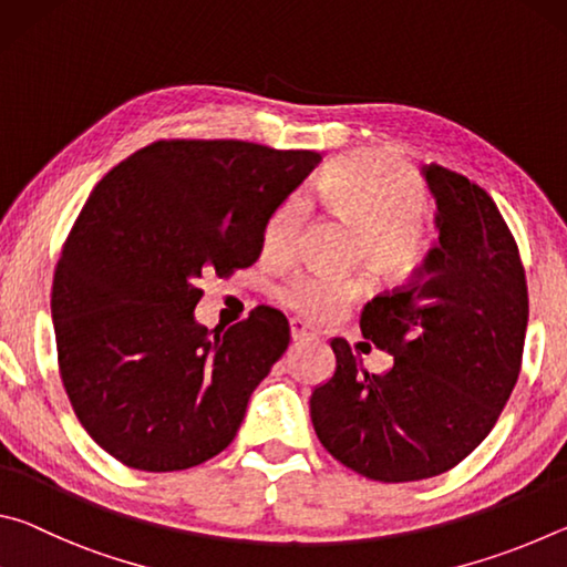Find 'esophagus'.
Here are the masks:
<instances>
[{"label": "esophagus", "instance_id": "1", "mask_svg": "<svg viewBox=\"0 0 567 567\" xmlns=\"http://www.w3.org/2000/svg\"><path fill=\"white\" fill-rule=\"evenodd\" d=\"M290 334L295 342H302V340H315V332L307 328L302 320H290Z\"/></svg>", "mask_w": 567, "mask_h": 567}]
</instances>
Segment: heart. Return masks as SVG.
Instances as JSON below:
<instances>
[{
  "label": "heart",
  "mask_w": 567,
  "mask_h": 567,
  "mask_svg": "<svg viewBox=\"0 0 567 567\" xmlns=\"http://www.w3.org/2000/svg\"><path fill=\"white\" fill-rule=\"evenodd\" d=\"M310 197L332 217L358 229V257L372 275L400 280L415 270L425 247L422 215L427 209V192L405 162L380 152H352L334 159L315 179ZM302 223V199H285L265 225V252L290 255ZM360 297L362 282L358 280L315 275L297 277L282 290V300L315 322L340 318Z\"/></svg>",
  "instance_id": "b5f03b06"
}]
</instances>
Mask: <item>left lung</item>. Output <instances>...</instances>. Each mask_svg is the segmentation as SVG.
Here are the masks:
<instances>
[{
  "instance_id": "left-lung-1",
  "label": "left lung",
  "mask_w": 567,
  "mask_h": 567,
  "mask_svg": "<svg viewBox=\"0 0 567 567\" xmlns=\"http://www.w3.org/2000/svg\"><path fill=\"white\" fill-rule=\"evenodd\" d=\"M437 245L402 290L372 297L362 338L392 354L362 370L334 338V372L315 388L310 417L324 450L380 483H412L455 467L483 443L520 375L527 285L517 245L483 187L422 167Z\"/></svg>"
}]
</instances>
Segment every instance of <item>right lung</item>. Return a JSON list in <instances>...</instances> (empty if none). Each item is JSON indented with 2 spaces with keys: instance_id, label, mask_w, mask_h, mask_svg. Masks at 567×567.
<instances>
[{
  "instance_id": "obj_1",
  "label": "right lung",
  "mask_w": 567,
  "mask_h": 567,
  "mask_svg": "<svg viewBox=\"0 0 567 567\" xmlns=\"http://www.w3.org/2000/svg\"><path fill=\"white\" fill-rule=\"evenodd\" d=\"M320 162L239 140H162L92 189L56 262L52 322L76 417L120 463L172 473L235 440L290 324L267 307L207 330L199 280L255 265L267 219Z\"/></svg>"
}]
</instances>
